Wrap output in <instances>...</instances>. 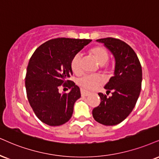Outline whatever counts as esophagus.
<instances>
[{"mask_svg":"<svg viewBox=\"0 0 159 159\" xmlns=\"http://www.w3.org/2000/svg\"><path fill=\"white\" fill-rule=\"evenodd\" d=\"M81 95L83 96V97H87V96H89L90 94V92L85 91V90H84L83 89H81Z\"/></svg>","mask_w":159,"mask_h":159,"instance_id":"esophagus-1","label":"esophagus"}]
</instances>
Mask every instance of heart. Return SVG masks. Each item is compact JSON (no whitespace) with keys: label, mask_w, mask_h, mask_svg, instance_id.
I'll use <instances>...</instances> for the list:
<instances>
[{"label":"heart","mask_w":159,"mask_h":159,"mask_svg":"<svg viewBox=\"0 0 159 159\" xmlns=\"http://www.w3.org/2000/svg\"><path fill=\"white\" fill-rule=\"evenodd\" d=\"M91 54L94 57L102 68H105L109 58L107 51L102 46L93 47L90 50ZM70 67L74 73L80 74L82 72V54L76 53L70 60ZM104 83V78L99 74H85L77 80L78 85L85 90H93Z\"/></svg>","instance_id":"b5f03b06"}]
</instances>
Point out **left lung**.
<instances>
[{"label":"left lung","instance_id":"obj_1","mask_svg":"<svg viewBox=\"0 0 159 159\" xmlns=\"http://www.w3.org/2000/svg\"><path fill=\"white\" fill-rule=\"evenodd\" d=\"M112 52L115 57L114 76L105 86L112 96L99 93V106L92 111L97 122L111 126L121 123L132 112L139 97L142 89V66L136 52L119 39L107 38L99 39Z\"/></svg>","mask_w":159,"mask_h":159}]
</instances>
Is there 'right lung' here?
<instances>
[{"label": "right lung", "mask_w": 159, "mask_h": 159, "mask_svg": "<svg viewBox=\"0 0 159 159\" xmlns=\"http://www.w3.org/2000/svg\"><path fill=\"white\" fill-rule=\"evenodd\" d=\"M91 40L54 38L40 45L33 53L27 66L25 85L29 102L42 122L59 126L70 119L74 103L81 97L80 88L68 80L73 74L70 60ZM61 85L70 88V93H59Z\"/></svg>", "instance_id": "1"}]
</instances>
